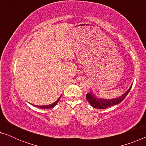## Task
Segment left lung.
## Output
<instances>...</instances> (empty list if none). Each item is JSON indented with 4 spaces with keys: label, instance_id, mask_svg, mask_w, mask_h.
<instances>
[{
    "label": "left lung",
    "instance_id": "1",
    "mask_svg": "<svg viewBox=\"0 0 146 146\" xmlns=\"http://www.w3.org/2000/svg\"><path fill=\"white\" fill-rule=\"evenodd\" d=\"M131 86L129 87V88L125 92L122 94L121 96H119L115 98H112V99H104V98H99L96 96L94 94L93 92L90 91V92L88 93L86 97L87 100L88 101L92 106L94 108H98V109H105L107 108L112 106L117 105L121 102L126 96L127 94L129 93V90H130L131 88Z\"/></svg>",
    "mask_w": 146,
    "mask_h": 146
}]
</instances>
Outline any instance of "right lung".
Returning <instances> with one entry per match:
<instances>
[{
    "instance_id": "add662e5",
    "label": "right lung",
    "mask_w": 146,
    "mask_h": 146,
    "mask_svg": "<svg viewBox=\"0 0 146 146\" xmlns=\"http://www.w3.org/2000/svg\"><path fill=\"white\" fill-rule=\"evenodd\" d=\"M61 98V96L59 97V98L55 102H54L52 104H49V105H46V106H36V105H34L35 106H36L38 108H42V109H48V108H52L55 106L57 104L58 102V101L60 100V99Z\"/></svg>"
}]
</instances>
